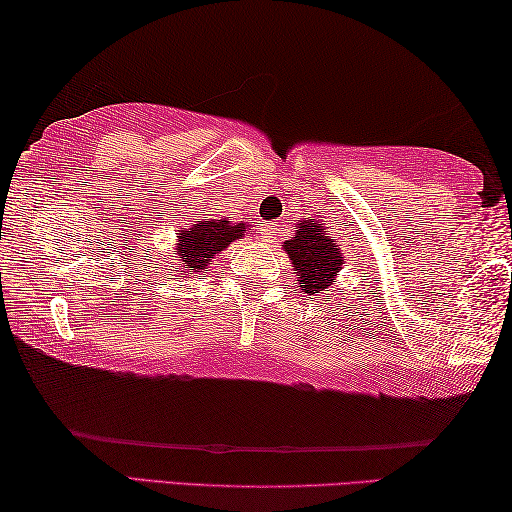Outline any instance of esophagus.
<instances>
[{"mask_svg":"<svg viewBox=\"0 0 512 512\" xmlns=\"http://www.w3.org/2000/svg\"><path fill=\"white\" fill-rule=\"evenodd\" d=\"M281 224H263L261 226V233H263V238H267V240H272V242H276V238H279V233H281V229H279Z\"/></svg>","mask_w":512,"mask_h":512,"instance_id":"34e87169","label":"esophagus"}]
</instances>
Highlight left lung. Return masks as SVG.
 I'll use <instances>...</instances> for the list:
<instances>
[{
  "mask_svg": "<svg viewBox=\"0 0 512 512\" xmlns=\"http://www.w3.org/2000/svg\"><path fill=\"white\" fill-rule=\"evenodd\" d=\"M283 251L288 254L299 288L306 295L329 290L347 261L329 226L311 217L297 220V233L283 242Z\"/></svg>",
  "mask_w": 512,
  "mask_h": 512,
  "instance_id": "obj_1",
  "label": "left lung"
}]
</instances>
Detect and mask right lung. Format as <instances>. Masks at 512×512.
I'll list each match as a JSON object with an SVG mask.
<instances>
[{
	"instance_id": "1",
	"label": "right lung",
	"mask_w": 512,
	"mask_h": 512,
	"mask_svg": "<svg viewBox=\"0 0 512 512\" xmlns=\"http://www.w3.org/2000/svg\"><path fill=\"white\" fill-rule=\"evenodd\" d=\"M247 229L249 222H231L226 217L199 220L177 236V256H172V263H152L158 265L152 276H158V279L186 276V279H190L192 274L208 272V265H213L217 254H222L233 240L245 238Z\"/></svg>"
}]
</instances>
